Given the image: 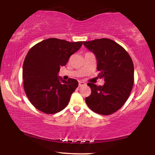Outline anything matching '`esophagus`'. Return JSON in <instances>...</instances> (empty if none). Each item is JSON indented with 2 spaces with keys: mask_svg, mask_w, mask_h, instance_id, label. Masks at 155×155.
Instances as JSON below:
<instances>
[{
  "mask_svg": "<svg viewBox=\"0 0 155 155\" xmlns=\"http://www.w3.org/2000/svg\"><path fill=\"white\" fill-rule=\"evenodd\" d=\"M85 85V83L83 82V81H79V82H78V86H79V87H82V86H84Z\"/></svg>",
  "mask_w": 155,
  "mask_h": 155,
  "instance_id": "34e87169",
  "label": "esophagus"
}]
</instances>
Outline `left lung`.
Segmentation results:
<instances>
[{"mask_svg":"<svg viewBox=\"0 0 155 155\" xmlns=\"http://www.w3.org/2000/svg\"><path fill=\"white\" fill-rule=\"evenodd\" d=\"M96 57L98 77L105 81L103 86L88 83L91 93L85 103L96 114L108 115L119 110L127 102L134 83V65L127 51L107 38L83 41Z\"/></svg>","mask_w":155,"mask_h":155,"instance_id":"8db88e82","label":"left lung"}]
</instances>
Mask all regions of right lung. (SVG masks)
Masks as SVG:
<instances>
[{"label": "right lung", "mask_w": 155, "mask_h": 155, "mask_svg": "<svg viewBox=\"0 0 155 155\" xmlns=\"http://www.w3.org/2000/svg\"><path fill=\"white\" fill-rule=\"evenodd\" d=\"M82 44L49 38L28 51L23 64V85L28 99L39 111L52 114L67 107L78 83L74 78L62 80L57 74Z\"/></svg>", "instance_id": "right-lung-1"}]
</instances>
